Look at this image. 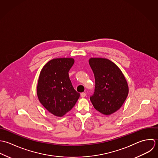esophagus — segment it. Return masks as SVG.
<instances>
[{
	"label": "esophagus",
	"mask_w": 158,
	"mask_h": 158,
	"mask_svg": "<svg viewBox=\"0 0 158 158\" xmlns=\"http://www.w3.org/2000/svg\"><path fill=\"white\" fill-rule=\"evenodd\" d=\"M85 96H86V94L84 93H84H82V94H81V96L82 98H84Z\"/></svg>",
	"instance_id": "esophagus-1"
}]
</instances>
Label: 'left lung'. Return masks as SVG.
Masks as SVG:
<instances>
[{"label":"left lung","instance_id":"left-lung-1","mask_svg":"<svg viewBox=\"0 0 158 158\" xmlns=\"http://www.w3.org/2000/svg\"><path fill=\"white\" fill-rule=\"evenodd\" d=\"M90 66L95 79L94 94L90 101L95 109L109 115L123 104L129 88L121 69L112 61L105 58H90Z\"/></svg>","mask_w":158,"mask_h":158}]
</instances>
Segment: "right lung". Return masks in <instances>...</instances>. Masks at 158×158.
I'll use <instances>...</instances> for the list:
<instances>
[{"instance_id":"add662e5","label":"right lung","mask_w":158,"mask_h":158,"mask_svg":"<svg viewBox=\"0 0 158 158\" xmlns=\"http://www.w3.org/2000/svg\"><path fill=\"white\" fill-rule=\"evenodd\" d=\"M73 58H57L42 68L36 87L38 98L44 107L56 117H63L76 104L80 94L73 88L68 72Z\"/></svg>"}]
</instances>
